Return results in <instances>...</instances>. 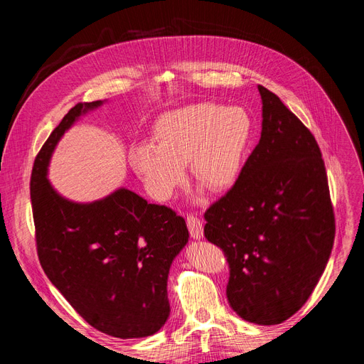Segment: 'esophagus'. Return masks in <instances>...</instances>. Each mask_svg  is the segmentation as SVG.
Instances as JSON below:
<instances>
[{"mask_svg": "<svg viewBox=\"0 0 364 364\" xmlns=\"http://www.w3.org/2000/svg\"><path fill=\"white\" fill-rule=\"evenodd\" d=\"M186 225H188V230H190V235L196 240H199L203 237V225L200 222V218L194 215V214H190L186 215Z\"/></svg>", "mask_w": 364, "mask_h": 364, "instance_id": "34e87169", "label": "esophagus"}]
</instances>
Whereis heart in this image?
<instances>
[{"mask_svg":"<svg viewBox=\"0 0 364 364\" xmlns=\"http://www.w3.org/2000/svg\"><path fill=\"white\" fill-rule=\"evenodd\" d=\"M153 136L156 144L135 146L129 161L156 199L167 200L183 182L186 162L197 182L222 191L243 168L252 119L240 106L194 103L162 114Z\"/></svg>","mask_w":364,"mask_h":364,"instance_id":"1","label":"heart"}]
</instances>
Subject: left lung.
<instances>
[{"label": "left lung", "instance_id": "8db88e82", "mask_svg": "<svg viewBox=\"0 0 364 364\" xmlns=\"http://www.w3.org/2000/svg\"><path fill=\"white\" fill-rule=\"evenodd\" d=\"M262 130L237 182L205 213V237L225 252L226 296L247 322L278 325L306 302L331 255L336 218L313 134L258 86Z\"/></svg>", "mask_w": 364, "mask_h": 364}]
</instances>
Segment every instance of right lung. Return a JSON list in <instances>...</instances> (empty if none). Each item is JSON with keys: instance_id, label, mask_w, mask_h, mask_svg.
<instances>
[{"instance_id": "1", "label": "right lung", "mask_w": 364, "mask_h": 364, "mask_svg": "<svg viewBox=\"0 0 364 364\" xmlns=\"http://www.w3.org/2000/svg\"><path fill=\"white\" fill-rule=\"evenodd\" d=\"M102 105H75L35 159L30 196L38 257L54 287L91 326L118 338L147 337L170 316V266L188 243L183 217L127 188L91 203L71 202L47 179L62 135Z\"/></svg>"}]
</instances>
